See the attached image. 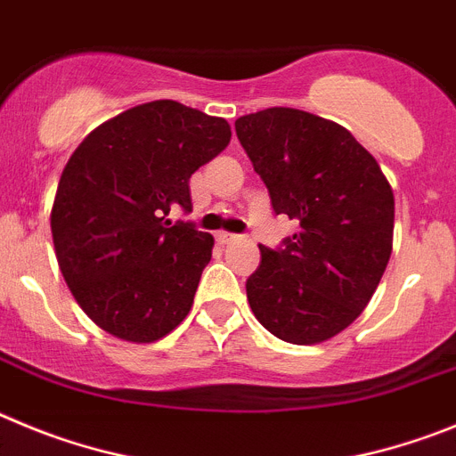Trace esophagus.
Returning <instances> with one entry per match:
<instances>
[{
	"label": "esophagus",
	"instance_id": "esophagus-1",
	"mask_svg": "<svg viewBox=\"0 0 456 456\" xmlns=\"http://www.w3.org/2000/svg\"><path fill=\"white\" fill-rule=\"evenodd\" d=\"M233 240H238L236 233H229V232H220L218 233V243L227 245V243H233Z\"/></svg>",
	"mask_w": 456,
	"mask_h": 456
}]
</instances>
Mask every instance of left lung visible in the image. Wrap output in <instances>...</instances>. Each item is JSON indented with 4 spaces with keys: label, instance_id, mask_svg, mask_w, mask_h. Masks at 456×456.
Instances as JSON below:
<instances>
[{
    "label": "left lung",
    "instance_id": "1",
    "mask_svg": "<svg viewBox=\"0 0 456 456\" xmlns=\"http://www.w3.org/2000/svg\"><path fill=\"white\" fill-rule=\"evenodd\" d=\"M236 136L264 179L274 213L299 232L261 249L248 302L270 334L315 346L366 309L393 249L395 200L370 151L346 126L299 109L258 110Z\"/></svg>",
    "mask_w": 456,
    "mask_h": 456
}]
</instances>
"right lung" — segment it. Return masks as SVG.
Here are the masks:
<instances>
[{"instance_id":"obj_1","label":"right lung","mask_w":456,"mask_h":456,"mask_svg":"<svg viewBox=\"0 0 456 456\" xmlns=\"http://www.w3.org/2000/svg\"><path fill=\"white\" fill-rule=\"evenodd\" d=\"M229 141L224 118L157 100L93 129L69 157L52 238L65 284L104 331L154 343L188 315L213 236L166 216L191 211L188 179Z\"/></svg>"}]
</instances>
